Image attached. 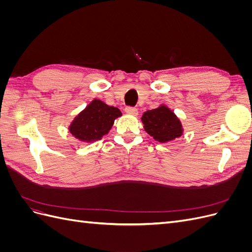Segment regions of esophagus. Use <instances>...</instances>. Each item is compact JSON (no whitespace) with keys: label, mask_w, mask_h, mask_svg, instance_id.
<instances>
[{"label":"esophagus","mask_w":252,"mask_h":252,"mask_svg":"<svg viewBox=\"0 0 252 252\" xmlns=\"http://www.w3.org/2000/svg\"><path fill=\"white\" fill-rule=\"evenodd\" d=\"M125 111H126V113L133 114V116H136V114H138V109L134 107H126Z\"/></svg>","instance_id":"obj_1"}]
</instances>
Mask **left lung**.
Segmentation results:
<instances>
[{
	"label": "left lung",
	"mask_w": 252,
	"mask_h": 252,
	"mask_svg": "<svg viewBox=\"0 0 252 252\" xmlns=\"http://www.w3.org/2000/svg\"><path fill=\"white\" fill-rule=\"evenodd\" d=\"M141 120L145 131L159 143L178 139L184 131L180 119L166 105L144 112Z\"/></svg>",
	"instance_id": "obj_1"
}]
</instances>
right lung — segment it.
Masks as SVG:
<instances>
[{
    "instance_id": "1",
    "label": "right lung",
    "mask_w": 252,
    "mask_h": 252,
    "mask_svg": "<svg viewBox=\"0 0 252 252\" xmlns=\"http://www.w3.org/2000/svg\"><path fill=\"white\" fill-rule=\"evenodd\" d=\"M121 116L122 112L119 108L94 98L73 119L68 130L79 141L93 143L107 134L114 120Z\"/></svg>"
}]
</instances>
